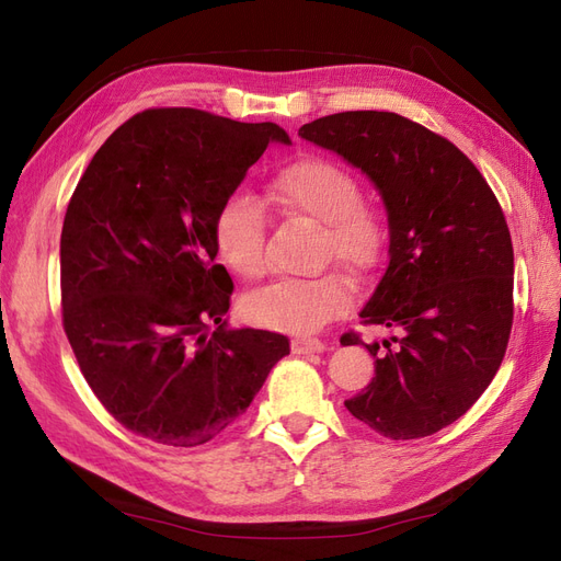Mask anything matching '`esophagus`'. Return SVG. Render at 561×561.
<instances>
[{"label":"esophagus","instance_id":"obj_1","mask_svg":"<svg viewBox=\"0 0 561 561\" xmlns=\"http://www.w3.org/2000/svg\"><path fill=\"white\" fill-rule=\"evenodd\" d=\"M322 348H325V344H322L316 336H295L293 339L295 355H311V353H320Z\"/></svg>","mask_w":561,"mask_h":561}]
</instances>
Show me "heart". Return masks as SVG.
<instances>
[{
    "mask_svg": "<svg viewBox=\"0 0 561 561\" xmlns=\"http://www.w3.org/2000/svg\"><path fill=\"white\" fill-rule=\"evenodd\" d=\"M268 196L285 213L320 225V260H336L353 276L375 271L386 250L381 213L360 198V182L332 159L304 157L283 165L268 184ZM266 217L260 201L233 192L213 219L217 257L233 276L254 280L264 274ZM351 307V290L339 274L278 280L241 299L248 322L264 330L309 334Z\"/></svg>",
    "mask_w": 561,
    "mask_h": 561,
    "instance_id": "heart-1",
    "label": "heart"
}]
</instances>
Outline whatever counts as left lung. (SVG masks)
Wrapping results in <instances>:
<instances>
[{"instance_id":"left-lung-1","label":"left lung","mask_w":561,"mask_h":561,"mask_svg":"<svg viewBox=\"0 0 561 561\" xmlns=\"http://www.w3.org/2000/svg\"><path fill=\"white\" fill-rule=\"evenodd\" d=\"M375 182L388 213V266L360 311L393 332L365 344L375 377L346 410L390 439L463 416L503 363L513 330V241L501 203L443 135L396 112H339L299 128Z\"/></svg>"}]
</instances>
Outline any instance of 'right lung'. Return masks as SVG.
<instances>
[{"label":"right lung","instance_id":"obj_1","mask_svg":"<svg viewBox=\"0 0 561 561\" xmlns=\"http://www.w3.org/2000/svg\"><path fill=\"white\" fill-rule=\"evenodd\" d=\"M268 142L290 138L268 122L145 110L95 151L67 206L65 334L95 398L151 443L206 445L290 353L283 334L227 328L233 283L213 243L217 208Z\"/></svg>","mask_w":561,"mask_h":561}]
</instances>
